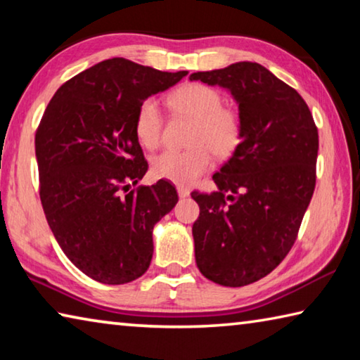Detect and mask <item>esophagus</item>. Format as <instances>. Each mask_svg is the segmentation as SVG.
I'll return each mask as SVG.
<instances>
[{"instance_id":"obj_1","label":"esophagus","mask_w":360,"mask_h":360,"mask_svg":"<svg viewBox=\"0 0 360 360\" xmlns=\"http://www.w3.org/2000/svg\"><path fill=\"white\" fill-rule=\"evenodd\" d=\"M178 195H179L181 198H186V197H188V195H191V191H188L187 187L179 186V187H178Z\"/></svg>"}]
</instances>
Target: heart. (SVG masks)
<instances>
[{
    "label": "heart",
    "instance_id": "obj_1",
    "mask_svg": "<svg viewBox=\"0 0 360 360\" xmlns=\"http://www.w3.org/2000/svg\"><path fill=\"white\" fill-rule=\"evenodd\" d=\"M168 105L176 114L195 120L186 150L168 149L152 162V172L160 179L187 186L208 172L212 154L229 157L238 148L243 135L240 114L222 106V96L205 84H186L168 96ZM163 117L154 100H146L138 108L135 133L144 148L155 149L160 144ZM213 152L211 153L210 150Z\"/></svg>",
    "mask_w": 360,
    "mask_h": 360
}]
</instances>
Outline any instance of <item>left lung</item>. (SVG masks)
<instances>
[{"mask_svg":"<svg viewBox=\"0 0 360 360\" xmlns=\"http://www.w3.org/2000/svg\"><path fill=\"white\" fill-rule=\"evenodd\" d=\"M191 81L221 85L238 103L241 141L212 176L217 192H192L200 206L192 233L202 275L241 288L294 246L316 186L318 127L297 90L259 63L193 72Z\"/></svg>","mask_w":360,"mask_h":360,"instance_id":"1","label":"left lung"}]
</instances>
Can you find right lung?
Wrapping results in <instances>:
<instances>
[{"label":"right lung","instance_id":"add662e5","mask_svg":"<svg viewBox=\"0 0 360 360\" xmlns=\"http://www.w3.org/2000/svg\"><path fill=\"white\" fill-rule=\"evenodd\" d=\"M186 75L109 58L66 81L39 122L42 210L66 257L95 281L115 285L143 276L154 225L178 203L168 181L130 184L149 167L135 133L139 105Z\"/></svg>","mask_w":360,"mask_h":360}]
</instances>
